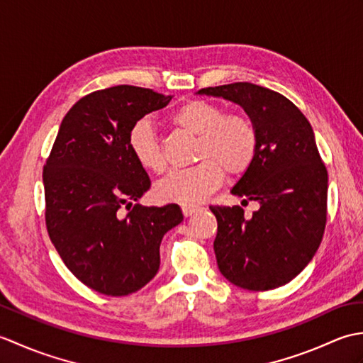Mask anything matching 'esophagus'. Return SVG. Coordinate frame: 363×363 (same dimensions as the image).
<instances>
[{
    "label": "esophagus",
    "mask_w": 363,
    "mask_h": 363,
    "mask_svg": "<svg viewBox=\"0 0 363 363\" xmlns=\"http://www.w3.org/2000/svg\"><path fill=\"white\" fill-rule=\"evenodd\" d=\"M198 211H199V207H196V206H182L184 217H191V215Z\"/></svg>",
    "instance_id": "esophagus-1"
}]
</instances>
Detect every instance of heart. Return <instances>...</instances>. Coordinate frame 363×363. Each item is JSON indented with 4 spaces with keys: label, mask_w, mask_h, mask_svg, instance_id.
I'll list each match as a JSON object with an SVG mask.
<instances>
[{
    "label": "heart",
    "mask_w": 363,
    "mask_h": 363,
    "mask_svg": "<svg viewBox=\"0 0 363 363\" xmlns=\"http://www.w3.org/2000/svg\"><path fill=\"white\" fill-rule=\"evenodd\" d=\"M174 125L198 137L195 160L198 165L168 173L154 186V196L162 203L195 206L217 190L225 172L240 177L250 172L259 151V133L248 115L226 112L225 106L194 98L172 113ZM129 150L137 164L151 173H162L165 156L162 142L151 125L135 121L128 135Z\"/></svg>",
    "instance_id": "heart-1"
}]
</instances>
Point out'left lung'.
Instances as JSON below:
<instances>
[{"mask_svg":"<svg viewBox=\"0 0 363 363\" xmlns=\"http://www.w3.org/2000/svg\"><path fill=\"white\" fill-rule=\"evenodd\" d=\"M198 94L240 104L259 133L257 157L233 189L259 211L246 218L240 206H211L220 272L245 290L281 287L312 260L326 228L328 169L311 123L289 98L251 82Z\"/></svg>","mask_w":363,"mask_h":363,"instance_id":"left-lung-1","label":"left lung"}]
</instances>
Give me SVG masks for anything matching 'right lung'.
<instances>
[{
  "label": "right lung",
  "instance_id": "right-lung-1",
  "mask_svg": "<svg viewBox=\"0 0 363 363\" xmlns=\"http://www.w3.org/2000/svg\"><path fill=\"white\" fill-rule=\"evenodd\" d=\"M169 99L135 86L91 91L67 112L43 165L54 248L82 284L103 295L145 287L159 269L162 238L184 218L177 204H133L151 181L129 150V130Z\"/></svg>",
  "mask_w": 363,
  "mask_h": 363
}]
</instances>
